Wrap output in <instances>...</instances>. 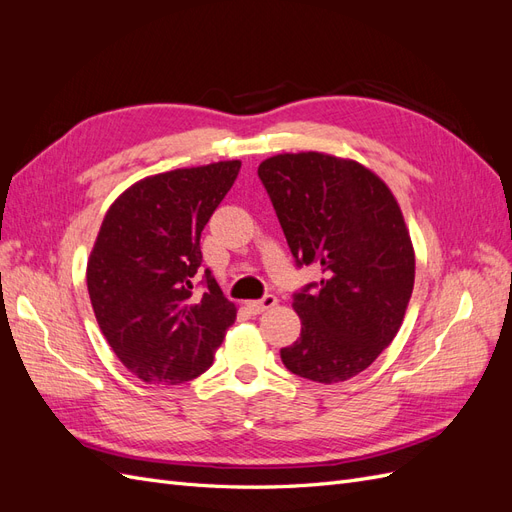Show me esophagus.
Here are the masks:
<instances>
[{
    "mask_svg": "<svg viewBox=\"0 0 512 512\" xmlns=\"http://www.w3.org/2000/svg\"><path fill=\"white\" fill-rule=\"evenodd\" d=\"M275 305H277V299L273 297V294H265V297H262V299L247 303V309H250L252 314H262V312H267V309H271Z\"/></svg>",
    "mask_w": 512,
    "mask_h": 512,
    "instance_id": "1",
    "label": "esophagus"
}]
</instances>
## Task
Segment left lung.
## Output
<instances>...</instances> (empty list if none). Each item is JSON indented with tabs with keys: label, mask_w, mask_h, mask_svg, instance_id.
<instances>
[{
	"label": "left lung",
	"mask_w": 512,
	"mask_h": 512,
	"mask_svg": "<svg viewBox=\"0 0 512 512\" xmlns=\"http://www.w3.org/2000/svg\"><path fill=\"white\" fill-rule=\"evenodd\" d=\"M297 265L322 280L294 292L301 337L282 348L301 378L361 374L393 342L414 288V250L393 192L354 160L280 153L258 166Z\"/></svg>",
	"instance_id": "left-lung-1"
}]
</instances>
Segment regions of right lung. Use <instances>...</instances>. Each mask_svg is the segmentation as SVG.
I'll list each match as a JSON object with an SVG mask.
<instances>
[{"label": "right lung", "instance_id": "1", "mask_svg": "<svg viewBox=\"0 0 512 512\" xmlns=\"http://www.w3.org/2000/svg\"><path fill=\"white\" fill-rule=\"evenodd\" d=\"M239 168L230 160L141 179L104 215L87 262L91 307L117 359L147 384L203 374L237 318L211 271L200 273V232Z\"/></svg>", "mask_w": 512, "mask_h": 512}]
</instances>
